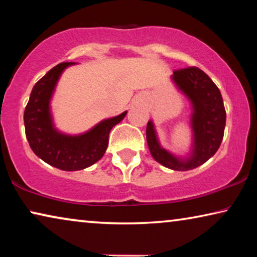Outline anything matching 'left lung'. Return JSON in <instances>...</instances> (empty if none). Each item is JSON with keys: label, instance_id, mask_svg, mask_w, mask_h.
<instances>
[{"label": "left lung", "instance_id": "left-lung-1", "mask_svg": "<svg viewBox=\"0 0 257 257\" xmlns=\"http://www.w3.org/2000/svg\"><path fill=\"white\" fill-rule=\"evenodd\" d=\"M172 79L193 105L192 154L188 159L181 160L164 150L158 142L152 121L147 122V145L154 160L163 166L174 171H188L205 164L219 150L226 126V110L219 87L196 66L175 70Z\"/></svg>", "mask_w": 257, "mask_h": 257}]
</instances>
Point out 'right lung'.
Returning <instances> with one entry per match:
<instances>
[{
	"instance_id": "obj_1",
	"label": "right lung",
	"mask_w": 257,
	"mask_h": 257,
	"mask_svg": "<svg viewBox=\"0 0 257 257\" xmlns=\"http://www.w3.org/2000/svg\"><path fill=\"white\" fill-rule=\"evenodd\" d=\"M75 63H59L35 84L26 110L24 126L28 143L37 157L63 171H79L97 163L104 156L111 128L120 122L127 112L106 119L80 136L59 133L52 125L50 99L56 83L66 66Z\"/></svg>"
}]
</instances>
